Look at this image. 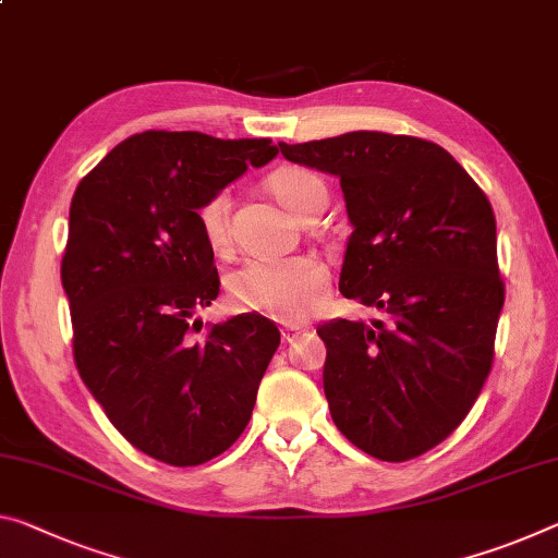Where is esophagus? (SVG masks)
I'll return each mask as SVG.
<instances>
[{
	"label": "esophagus",
	"instance_id": "34e87169",
	"mask_svg": "<svg viewBox=\"0 0 558 558\" xmlns=\"http://www.w3.org/2000/svg\"><path fill=\"white\" fill-rule=\"evenodd\" d=\"M280 332H282V342H293L300 332H305V325H286Z\"/></svg>",
	"mask_w": 558,
	"mask_h": 558
}]
</instances>
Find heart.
<instances>
[{"label":"heart","mask_w":558,"mask_h":558,"mask_svg":"<svg viewBox=\"0 0 558 558\" xmlns=\"http://www.w3.org/2000/svg\"><path fill=\"white\" fill-rule=\"evenodd\" d=\"M268 191L282 208L300 216L315 191L325 189L315 173L298 166H282L268 175ZM231 196L216 191L196 210L201 233L214 251H226L231 243ZM330 272L315 255H247L226 276V288L233 305L247 313L270 315L276 320H293L323 298Z\"/></svg>","instance_id":"b5f03b06"}]
</instances>
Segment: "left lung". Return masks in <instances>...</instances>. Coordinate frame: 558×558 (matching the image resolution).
Masks as SVG:
<instances>
[{
	"instance_id": "8db88e82",
	"label": "left lung",
	"mask_w": 558,
	"mask_h": 558,
	"mask_svg": "<svg viewBox=\"0 0 558 558\" xmlns=\"http://www.w3.org/2000/svg\"><path fill=\"white\" fill-rule=\"evenodd\" d=\"M293 163L340 179L348 241L340 293L373 323L317 327L325 397L338 429L383 462L445 441L492 373L504 305L489 198L445 148L383 131L280 144Z\"/></svg>"
}]
</instances>
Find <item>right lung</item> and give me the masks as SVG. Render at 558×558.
Here are the masks:
<instances>
[{
  "label": "right lung",
  "mask_w": 558,
  "mask_h": 558,
  "mask_svg": "<svg viewBox=\"0 0 558 558\" xmlns=\"http://www.w3.org/2000/svg\"><path fill=\"white\" fill-rule=\"evenodd\" d=\"M276 156L270 138L144 131L76 185L61 258L76 369L113 427L158 462L223 454L280 344L278 327L255 313L201 336L193 320L220 288L198 206Z\"/></svg>",
  "instance_id": "obj_1"
}]
</instances>
